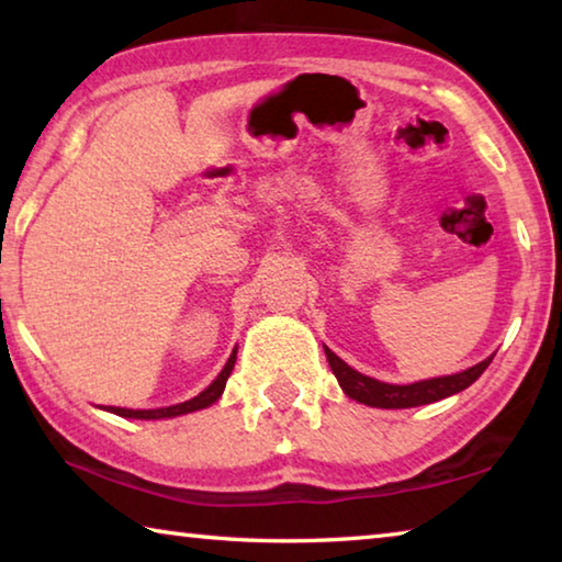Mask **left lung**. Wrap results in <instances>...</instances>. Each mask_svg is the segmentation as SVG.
Returning <instances> with one entry per match:
<instances>
[{"label": "left lung", "mask_w": 562, "mask_h": 562, "mask_svg": "<svg viewBox=\"0 0 562 562\" xmlns=\"http://www.w3.org/2000/svg\"><path fill=\"white\" fill-rule=\"evenodd\" d=\"M327 361L335 372L339 386L345 389V394L355 402H361L367 406H379V408H408V406H422V404H431L439 402V398H446L451 394L463 392L465 386H471L475 379H479L486 367L491 364V359H483L481 364H475L471 369H465L461 374H451V376H439V379H426V382H416V384H384L376 382L372 376L359 374L357 369H351L347 361H341L335 351L325 347Z\"/></svg>", "instance_id": "obj_1"}]
</instances>
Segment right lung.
Instances as JSON below:
<instances>
[{
    "mask_svg": "<svg viewBox=\"0 0 562 562\" xmlns=\"http://www.w3.org/2000/svg\"><path fill=\"white\" fill-rule=\"evenodd\" d=\"M235 355L237 349L231 355V359H227V364L223 367V372L217 374L215 382L205 389V392H201L198 396L190 398V402H183V404H176V406H166V408H121V406H109V412L119 414V416H126V418H168V416H180V414H190V412H198V408H205L215 404L217 398H221L223 389H225V382L227 376H231L233 367H235Z\"/></svg>",
    "mask_w": 562,
    "mask_h": 562,
    "instance_id": "obj_1",
    "label": "right lung"
}]
</instances>
